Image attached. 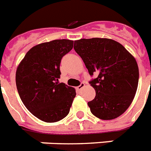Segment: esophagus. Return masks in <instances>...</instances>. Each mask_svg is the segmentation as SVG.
I'll list each match as a JSON object with an SVG mask.
<instances>
[{
	"mask_svg": "<svg viewBox=\"0 0 151 151\" xmlns=\"http://www.w3.org/2000/svg\"><path fill=\"white\" fill-rule=\"evenodd\" d=\"M84 86H85V84H84V83H80V85H79V86H77L76 89L78 90H81L84 87Z\"/></svg>",
	"mask_w": 151,
	"mask_h": 151,
	"instance_id": "obj_1",
	"label": "esophagus"
}]
</instances>
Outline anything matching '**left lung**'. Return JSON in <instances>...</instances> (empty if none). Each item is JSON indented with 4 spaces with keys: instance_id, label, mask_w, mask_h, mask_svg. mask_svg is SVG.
<instances>
[{
    "instance_id": "1",
    "label": "left lung",
    "mask_w": 151,
    "mask_h": 151,
    "mask_svg": "<svg viewBox=\"0 0 151 151\" xmlns=\"http://www.w3.org/2000/svg\"><path fill=\"white\" fill-rule=\"evenodd\" d=\"M91 76L96 96L88 102L93 115L111 120L128 109L134 98L139 82L137 61L123 46L107 38L81 39L74 43Z\"/></svg>"
}]
</instances>
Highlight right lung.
I'll list each match as a JSON object with an SVG mask.
<instances>
[{
    "label": "right lung",
    "mask_w": 151,
    "mask_h": 151,
    "mask_svg": "<svg viewBox=\"0 0 151 151\" xmlns=\"http://www.w3.org/2000/svg\"><path fill=\"white\" fill-rule=\"evenodd\" d=\"M73 47L70 40H55L30 49L18 66L15 76L19 96L37 119L55 122L69 113L76 95L74 88L58 83L60 64Z\"/></svg>",
    "instance_id": "right-lung-1"
}]
</instances>
